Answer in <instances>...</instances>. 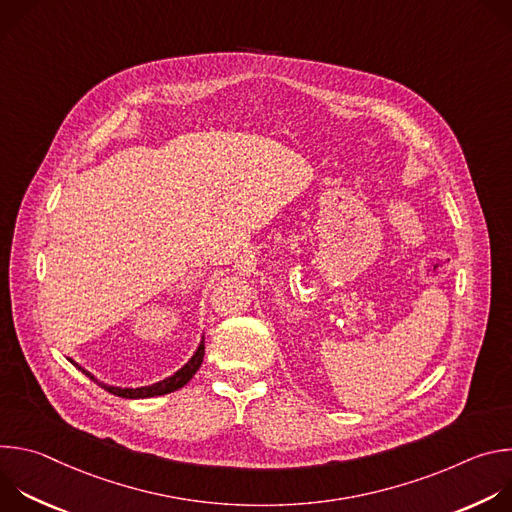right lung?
<instances>
[{
  "mask_svg": "<svg viewBox=\"0 0 512 512\" xmlns=\"http://www.w3.org/2000/svg\"><path fill=\"white\" fill-rule=\"evenodd\" d=\"M202 358H204V338H202V342L198 344V348H196V352L192 354V358L184 364V367H182L180 371H176L172 377H168V379H164V381H160V383H154V385H148V387H137V389H131V387H113V385L101 383V381H97L89 371H85L83 367H79V364H77L75 360H70V362L75 364V367H77L79 371H83L91 381H95V383L101 385L105 391H109V393H113V395H117V397H123V399H145V397L166 395V393H174V391L182 389V387L196 375V371L200 369Z\"/></svg>",
  "mask_w": 512,
  "mask_h": 512,
  "instance_id": "1",
  "label": "right lung"
}]
</instances>
